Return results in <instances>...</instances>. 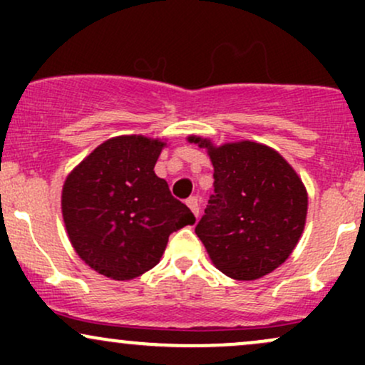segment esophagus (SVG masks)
Here are the masks:
<instances>
[{
    "label": "esophagus",
    "instance_id": "obj_1",
    "mask_svg": "<svg viewBox=\"0 0 365 365\" xmlns=\"http://www.w3.org/2000/svg\"><path fill=\"white\" fill-rule=\"evenodd\" d=\"M187 206L192 209V212H194L195 217H199V199H197V197H190V199H187Z\"/></svg>",
    "mask_w": 365,
    "mask_h": 365
}]
</instances>
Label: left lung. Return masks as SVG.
<instances>
[{
	"mask_svg": "<svg viewBox=\"0 0 365 365\" xmlns=\"http://www.w3.org/2000/svg\"><path fill=\"white\" fill-rule=\"evenodd\" d=\"M206 149L215 168V195L195 226L212 264L230 278L252 282L290 257L304 233L309 197L302 178L278 150L252 140Z\"/></svg>",
	"mask_w": 365,
	"mask_h": 365,
	"instance_id": "8db88e82",
	"label": "left lung"
}]
</instances>
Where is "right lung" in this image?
Here are the masks:
<instances>
[{
    "mask_svg": "<svg viewBox=\"0 0 365 365\" xmlns=\"http://www.w3.org/2000/svg\"><path fill=\"white\" fill-rule=\"evenodd\" d=\"M166 142L111 137L70 171L61 215L75 252L96 273L127 282L153 269L168 237L195 217L154 173Z\"/></svg>",
    "mask_w": 365,
    "mask_h": 365,
    "instance_id": "1",
    "label": "right lung"
}]
</instances>
